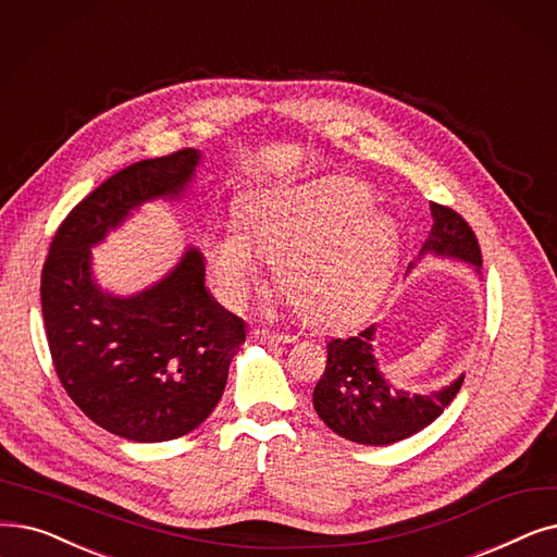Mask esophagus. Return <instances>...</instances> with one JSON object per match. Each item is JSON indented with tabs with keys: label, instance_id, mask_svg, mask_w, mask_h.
Masks as SVG:
<instances>
[{
	"label": "esophagus",
	"instance_id": "34e87169",
	"mask_svg": "<svg viewBox=\"0 0 557 557\" xmlns=\"http://www.w3.org/2000/svg\"><path fill=\"white\" fill-rule=\"evenodd\" d=\"M250 338L257 344H292L294 342L292 336L269 332V330H250Z\"/></svg>",
	"mask_w": 557,
	"mask_h": 557
}]
</instances>
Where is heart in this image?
<instances>
[{
    "label": "heart",
    "instance_id": "obj_1",
    "mask_svg": "<svg viewBox=\"0 0 557 557\" xmlns=\"http://www.w3.org/2000/svg\"><path fill=\"white\" fill-rule=\"evenodd\" d=\"M238 227L223 225L209 244L213 282L230 307H244L263 286V261H275L282 292L307 323H352L392 282L400 236L392 215L371 207V193L330 177L248 196Z\"/></svg>",
    "mask_w": 557,
    "mask_h": 557
}]
</instances>
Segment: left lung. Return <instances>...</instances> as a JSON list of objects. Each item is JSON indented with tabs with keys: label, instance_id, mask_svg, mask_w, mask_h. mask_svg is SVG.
<instances>
[{
	"label": "left lung",
	"instance_id": "left-lung-1",
	"mask_svg": "<svg viewBox=\"0 0 557 557\" xmlns=\"http://www.w3.org/2000/svg\"><path fill=\"white\" fill-rule=\"evenodd\" d=\"M432 230L421 255H440L469 263L480 275L482 255L469 223L457 211L430 202ZM409 263L407 271H412ZM375 325L355 336L332 338L327 364L313 389V409L338 437L364 446H386L412 437L430 425L457 396L465 373L440 392L409 394L398 389L377 369L373 355Z\"/></svg>",
	"mask_w": 557,
	"mask_h": 557
}]
</instances>
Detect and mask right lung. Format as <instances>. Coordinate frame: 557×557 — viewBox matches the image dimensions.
<instances>
[{"label":"right lung","instance_id":"right-lung-1","mask_svg":"<svg viewBox=\"0 0 557 557\" xmlns=\"http://www.w3.org/2000/svg\"><path fill=\"white\" fill-rule=\"evenodd\" d=\"M200 159L186 148L111 175L67 213L42 265V319L63 389L90 421L129 442L196 430L246 344V323L209 294L198 248L134 296L102 292L92 277L90 248L143 202L177 200Z\"/></svg>","mask_w":557,"mask_h":557}]
</instances>
